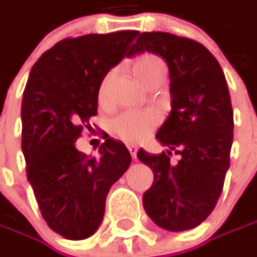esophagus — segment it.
<instances>
[{"mask_svg": "<svg viewBox=\"0 0 257 257\" xmlns=\"http://www.w3.org/2000/svg\"><path fill=\"white\" fill-rule=\"evenodd\" d=\"M127 149H128V152H130V155H132V158H133V159H136V158H138V148H136V146H135V145H128V146H127Z\"/></svg>", "mask_w": 257, "mask_h": 257, "instance_id": "esophagus-1", "label": "esophagus"}]
</instances>
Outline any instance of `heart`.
I'll return each mask as SVG.
<instances>
[{
    "label": "heart",
    "mask_w": 257,
    "mask_h": 257,
    "mask_svg": "<svg viewBox=\"0 0 257 257\" xmlns=\"http://www.w3.org/2000/svg\"><path fill=\"white\" fill-rule=\"evenodd\" d=\"M132 70L138 80L148 84L152 80L161 79L165 74V65L162 60L152 54H143L132 63ZM111 74H106L99 84V99H103L108 90ZM158 124V115L152 111H127L112 121V132L125 142H140L149 136Z\"/></svg>",
    "instance_id": "heart-1"
}]
</instances>
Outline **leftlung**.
Returning a JSON list of instances; mask_svg holds the SVG:
<instances>
[{
	"instance_id": "1",
	"label": "left lung",
	"mask_w": 257,
	"mask_h": 257,
	"mask_svg": "<svg viewBox=\"0 0 257 257\" xmlns=\"http://www.w3.org/2000/svg\"><path fill=\"white\" fill-rule=\"evenodd\" d=\"M143 52L165 60L171 95V112L156 133L167 152H138L154 173L143 206L161 228L192 229L213 211L229 168L234 119L227 80L216 58L192 39L145 32L127 57ZM173 152L177 164L169 158Z\"/></svg>"
}]
</instances>
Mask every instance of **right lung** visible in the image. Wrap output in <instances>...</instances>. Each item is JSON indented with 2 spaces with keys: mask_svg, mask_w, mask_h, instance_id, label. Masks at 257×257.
<instances>
[{
  "mask_svg": "<svg viewBox=\"0 0 257 257\" xmlns=\"http://www.w3.org/2000/svg\"><path fill=\"white\" fill-rule=\"evenodd\" d=\"M138 30L67 38L48 49L30 70L22 102V151L28 180L48 227L68 240L99 228L111 186L132 156L106 138L99 156L76 149L83 127L96 115L99 84L127 55Z\"/></svg>",
  "mask_w": 257,
  "mask_h": 257,
  "instance_id": "obj_1",
  "label": "right lung"
}]
</instances>
